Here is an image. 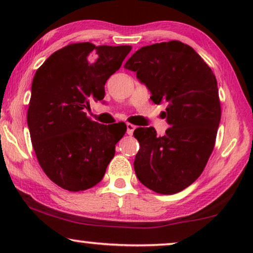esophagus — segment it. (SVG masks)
<instances>
[{"label": "esophagus", "instance_id": "obj_1", "mask_svg": "<svg viewBox=\"0 0 253 253\" xmlns=\"http://www.w3.org/2000/svg\"><path fill=\"white\" fill-rule=\"evenodd\" d=\"M136 126H133V124H131V123H126V132H127V134H132L133 133V131H134V129H136Z\"/></svg>", "mask_w": 253, "mask_h": 253}]
</instances>
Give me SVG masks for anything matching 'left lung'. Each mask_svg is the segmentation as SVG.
<instances>
[{"mask_svg": "<svg viewBox=\"0 0 253 253\" xmlns=\"http://www.w3.org/2000/svg\"><path fill=\"white\" fill-rule=\"evenodd\" d=\"M124 68L134 71L154 103L166 101L170 126L165 136L137 127L140 148L133 167L139 181L161 195H174L202 174L215 145L221 119L216 78L192 47L171 40L141 47Z\"/></svg>", "mask_w": 253, "mask_h": 253, "instance_id": "1", "label": "left lung"}]
</instances>
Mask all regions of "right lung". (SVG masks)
<instances>
[{"label":"right lung","mask_w":253,"mask_h":253,"mask_svg":"<svg viewBox=\"0 0 253 253\" xmlns=\"http://www.w3.org/2000/svg\"><path fill=\"white\" fill-rule=\"evenodd\" d=\"M131 48L70 43L34 75L27 110L31 141L44 174L62 189L77 192L96 185L115 155L126 124H100L84 109L92 99L105 98L107 79Z\"/></svg>","instance_id":"obj_1"}]
</instances>
